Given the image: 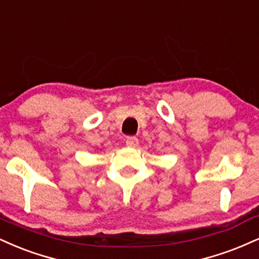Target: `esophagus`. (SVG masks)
<instances>
[{"label": "esophagus", "instance_id": "1", "mask_svg": "<svg viewBox=\"0 0 259 259\" xmlns=\"http://www.w3.org/2000/svg\"><path fill=\"white\" fill-rule=\"evenodd\" d=\"M126 146L130 148H136L139 146V140L135 138V136H129V138H126Z\"/></svg>", "mask_w": 259, "mask_h": 259}]
</instances>
